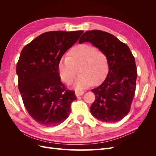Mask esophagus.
Wrapping results in <instances>:
<instances>
[{
	"label": "esophagus",
	"instance_id": "obj_1",
	"mask_svg": "<svg viewBox=\"0 0 156 156\" xmlns=\"http://www.w3.org/2000/svg\"><path fill=\"white\" fill-rule=\"evenodd\" d=\"M83 94H84V92H83V91H79V90L75 91V95H76L77 96H82Z\"/></svg>",
	"mask_w": 156,
	"mask_h": 156
}]
</instances>
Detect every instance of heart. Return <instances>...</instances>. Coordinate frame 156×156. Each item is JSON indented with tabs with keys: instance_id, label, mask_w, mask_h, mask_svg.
<instances>
[{
	"instance_id": "b5f03b06",
	"label": "heart",
	"mask_w": 156,
	"mask_h": 156,
	"mask_svg": "<svg viewBox=\"0 0 156 156\" xmlns=\"http://www.w3.org/2000/svg\"><path fill=\"white\" fill-rule=\"evenodd\" d=\"M79 72L81 75L75 83L77 89L98 84L105 79L108 72V61L103 51L93 45L83 44L71 49L68 57L61 58L58 64L60 76L68 84L73 83Z\"/></svg>"
}]
</instances>
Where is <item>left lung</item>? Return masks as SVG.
Listing matches in <instances>:
<instances>
[{
    "instance_id": "left-lung-1",
    "label": "left lung",
    "mask_w": 156,
    "mask_h": 156,
    "mask_svg": "<svg viewBox=\"0 0 156 156\" xmlns=\"http://www.w3.org/2000/svg\"><path fill=\"white\" fill-rule=\"evenodd\" d=\"M84 41L104 52L109 67L105 81L92 90L96 99L90 108L91 114L102 122L120 121L129 113L135 92L137 72L134 56L128 46L107 32L87 31L79 43Z\"/></svg>"
}]
</instances>
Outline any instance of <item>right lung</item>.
I'll list each match as a JSON object with an SVG mask.
<instances>
[{
	"instance_id": "right-lung-1",
	"label": "right lung",
	"mask_w": 156,
	"mask_h": 156,
	"mask_svg": "<svg viewBox=\"0 0 156 156\" xmlns=\"http://www.w3.org/2000/svg\"><path fill=\"white\" fill-rule=\"evenodd\" d=\"M83 32H47L21 51L16 66L19 90L27 111L41 126H56L70 114L77 97L61 82L58 64Z\"/></svg>"
}]
</instances>
